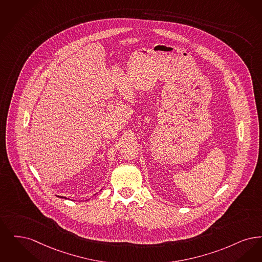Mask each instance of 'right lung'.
<instances>
[{"mask_svg": "<svg viewBox=\"0 0 262 262\" xmlns=\"http://www.w3.org/2000/svg\"><path fill=\"white\" fill-rule=\"evenodd\" d=\"M58 198H63V199H67V198H64V196H58Z\"/></svg>", "mask_w": 262, "mask_h": 262, "instance_id": "add662e5", "label": "right lung"}]
</instances>
